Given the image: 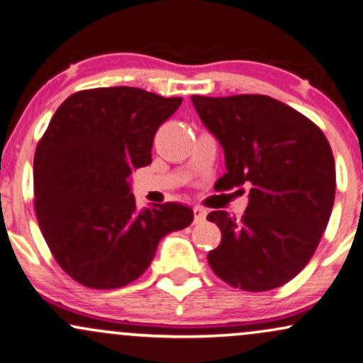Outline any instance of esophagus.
<instances>
[{
    "mask_svg": "<svg viewBox=\"0 0 363 363\" xmlns=\"http://www.w3.org/2000/svg\"><path fill=\"white\" fill-rule=\"evenodd\" d=\"M193 215H194V220H193L194 225L203 223V221L206 220V211H204V209L199 208V206H196V208L193 209Z\"/></svg>",
    "mask_w": 363,
    "mask_h": 363,
    "instance_id": "1",
    "label": "esophagus"
}]
</instances>
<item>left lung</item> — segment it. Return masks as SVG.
<instances>
[{"label":"left lung","instance_id":"8db88e82","mask_svg":"<svg viewBox=\"0 0 363 363\" xmlns=\"http://www.w3.org/2000/svg\"><path fill=\"white\" fill-rule=\"evenodd\" d=\"M191 99L225 150L226 189L250 186L242 218L208 215L221 230L209 265L237 289L281 287L306 267L328 225L336 189L328 140L303 113L269 96Z\"/></svg>","mask_w":363,"mask_h":363}]
</instances>
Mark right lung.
Masks as SVG:
<instances>
[{"mask_svg":"<svg viewBox=\"0 0 363 363\" xmlns=\"http://www.w3.org/2000/svg\"><path fill=\"white\" fill-rule=\"evenodd\" d=\"M181 103L115 86L77 91L57 108L35 150L33 203L52 255L76 282H133L160 238L193 223V209L177 203L137 211L128 182L152 162L155 132Z\"/></svg>","mask_w":363,"mask_h":363,"instance_id":"obj_1","label":"right lung"}]
</instances>
